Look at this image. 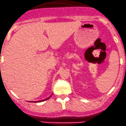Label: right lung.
Returning <instances> with one entry per match:
<instances>
[{
    "instance_id": "1",
    "label": "right lung",
    "mask_w": 126,
    "mask_h": 126,
    "mask_svg": "<svg viewBox=\"0 0 126 126\" xmlns=\"http://www.w3.org/2000/svg\"><path fill=\"white\" fill-rule=\"evenodd\" d=\"M52 94H51V95H50L49 96V97H47V98H46V99H44V100H40V101H29V102H41V101H45V100H48V98H50V97H52Z\"/></svg>"
}]
</instances>
